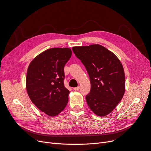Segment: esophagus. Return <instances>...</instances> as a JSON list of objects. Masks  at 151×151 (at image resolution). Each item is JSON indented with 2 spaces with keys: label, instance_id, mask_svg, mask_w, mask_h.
I'll list each match as a JSON object with an SVG mask.
<instances>
[{
  "label": "esophagus",
  "instance_id": "1",
  "mask_svg": "<svg viewBox=\"0 0 151 151\" xmlns=\"http://www.w3.org/2000/svg\"><path fill=\"white\" fill-rule=\"evenodd\" d=\"M79 88H80V87L78 86V87H77L74 88V90H75V91H77V90H79Z\"/></svg>",
  "mask_w": 151,
  "mask_h": 151
}]
</instances>
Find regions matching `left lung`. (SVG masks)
<instances>
[{
	"mask_svg": "<svg viewBox=\"0 0 151 151\" xmlns=\"http://www.w3.org/2000/svg\"><path fill=\"white\" fill-rule=\"evenodd\" d=\"M72 49L90 77L91 89L86 97L89 108L96 115H108L124 94L125 76L122 63L114 53L98 44Z\"/></svg>",
	"mask_w": 151,
	"mask_h": 151,
	"instance_id": "8db88e82",
	"label": "left lung"
}]
</instances>
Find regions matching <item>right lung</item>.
<instances>
[{
    "instance_id": "obj_1",
    "label": "right lung",
    "mask_w": 151,
    "mask_h": 151,
    "mask_svg": "<svg viewBox=\"0 0 151 151\" xmlns=\"http://www.w3.org/2000/svg\"><path fill=\"white\" fill-rule=\"evenodd\" d=\"M72 55L69 47H53L29 64L26 88L33 104L47 115L55 116L65 108L69 91L64 87V68Z\"/></svg>"
}]
</instances>
